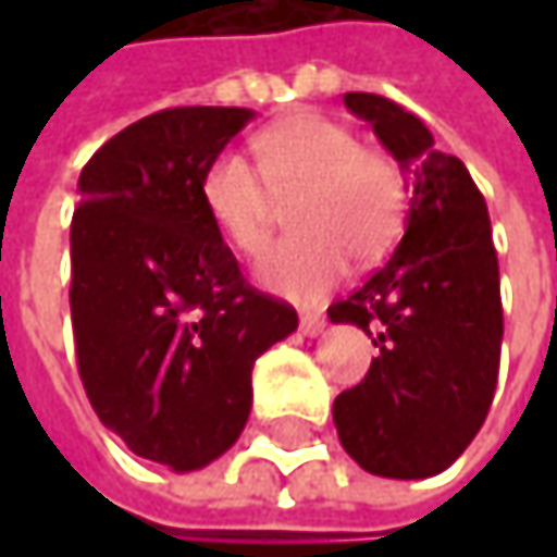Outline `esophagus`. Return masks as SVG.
<instances>
[{
  "label": "esophagus",
  "mask_w": 557,
  "mask_h": 557,
  "mask_svg": "<svg viewBox=\"0 0 557 557\" xmlns=\"http://www.w3.org/2000/svg\"><path fill=\"white\" fill-rule=\"evenodd\" d=\"M299 332H302V335H309V338L322 335V332H325V315H315V312L302 315V319H299Z\"/></svg>",
  "instance_id": "obj_1"
}]
</instances>
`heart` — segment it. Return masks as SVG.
<instances>
[{
  "label": "heart",
  "mask_w": 557,
  "mask_h": 557,
  "mask_svg": "<svg viewBox=\"0 0 557 557\" xmlns=\"http://www.w3.org/2000/svg\"><path fill=\"white\" fill-rule=\"evenodd\" d=\"M258 168L235 151L215 154L199 176V202L215 232L242 255L268 242L271 193H293V232L255 264L258 283L283 299L315 302L348 268L377 261L406 215V180L396 161L325 115L296 112L255 135Z\"/></svg>",
  "instance_id": "heart-1"
}]
</instances>
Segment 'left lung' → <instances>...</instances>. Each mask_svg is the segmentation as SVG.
Returning a JSON list of instances; mask_svg holds the SVG:
<instances>
[{
    "instance_id": "obj_1",
    "label": "left lung",
    "mask_w": 557,
    "mask_h": 557,
    "mask_svg": "<svg viewBox=\"0 0 557 557\" xmlns=\"http://www.w3.org/2000/svg\"><path fill=\"white\" fill-rule=\"evenodd\" d=\"M371 122L409 186L406 232L389 261L348 299L329 306L381 355L358 387L335 396L345 451L371 474H442L478 435L500 371V264L491 215L468 168L432 132L374 92H345Z\"/></svg>"
}]
</instances>
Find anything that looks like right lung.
I'll return each mask as SVG.
<instances>
[{
    "mask_svg": "<svg viewBox=\"0 0 557 557\" xmlns=\"http://www.w3.org/2000/svg\"><path fill=\"white\" fill-rule=\"evenodd\" d=\"M255 119L180 106L109 138L79 173L70 315L86 396L138 458L176 474L225 455L251 412V368L296 309L248 286L199 202L206 164Z\"/></svg>",
    "mask_w": 557,
    "mask_h": 557,
    "instance_id": "right-lung-1",
    "label": "right lung"
}]
</instances>
